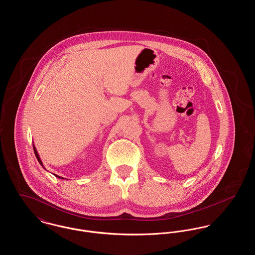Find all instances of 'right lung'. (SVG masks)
I'll list each match as a JSON object with an SVG mask.
<instances>
[{"label": "right lung", "instance_id": "1", "mask_svg": "<svg viewBox=\"0 0 255 255\" xmlns=\"http://www.w3.org/2000/svg\"><path fill=\"white\" fill-rule=\"evenodd\" d=\"M33 150H34V154H35V156H36V158L38 159V161H39V163L44 167V165H43V163H42V160H41V158L39 157V155H38V153H37L36 148H35V146L33 145ZM45 168V167H44ZM46 169V168H45ZM55 177H57V178H59V179H63V180H65L64 178H62L60 176H58V175H56V174H53Z\"/></svg>", "mask_w": 255, "mask_h": 255}]
</instances>
